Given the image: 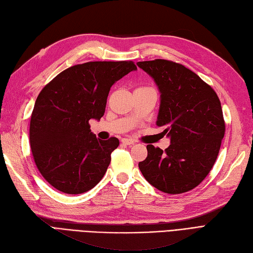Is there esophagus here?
Masks as SVG:
<instances>
[{
    "instance_id": "obj_1",
    "label": "esophagus",
    "mask_w": 253,
    "mask_h": 253,
    "mask_svg": "<svg viewBox=\"0 0 253 253\" xmlns=\"http://www.w3.org/2000/svg\"><path fill=\"white\" fill-rule=\"evenodd\" d=\"M121 142L123 144H126V145H133L135 141H134V139L131 138V137H125V138L121 139Z\"/></svg>"
}]
</instances>
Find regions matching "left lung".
<instances>
[{
    "label": "left lung",
    "instance_id": "obj_1",
    "mask_svg": "<svg viewBox=\"0 0 253 253\" xmlns=\"http://www.w3.org/2000/svg\"><path fill=\"white\" fill-rule=\"evenodd\" d=\"M160 92L157 126L170 137L162 150L147 145V157L138 164L149 184L166 194H183L204 181L211 171L225 134L216 93L186 67L166 59L138 61Z\"/></svg>",
    "mask_w": 253,
    "mask_h": 253
}]
</instances>
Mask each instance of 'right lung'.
Returning a JSON list of instances; mask_svg holds the SVG:
<instances>
[{"instance_id": "obj_1", "label": "right lung", "mask_w": 253, "mask_h": 253, "mask_svg": "<svg viewBox=\"0 0 253 253\" xmlns=\"http://www.w3.org/2000/svg\"><path fill=\"white\" fill-rule=\"evenodd\" d=\"M133 61H88L61 71L42 88L30 120L37 168L54 188L85 193L99 183L119 139L96 138L88 121L100 120L116 81L136 70Z\"/></svg>"}]
</instances>
